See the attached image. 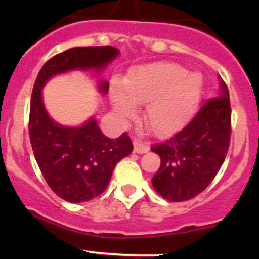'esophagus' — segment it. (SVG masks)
I'll return each mask as SVG.
<instances>
[{"instance_id":"1","label":"esophagus","mask_w":259,"mask_h":259,"mask_svg":"<svg viewBox=\"0 0 259 259\" xmlns=\"http://www.w3.org/2000/svg\"><path fill=\"white\" fill-rule=\"evenodd\" d=\"M133 144H134V153L145 154V153H148V151H149V146L144 144L142 140L135 139L134 142H133Z\"/></svg>"}]
</instances>
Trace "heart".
Segmentation results:
<instances>
[{
    "label": "heart",
    "mask_w": 259,
    "mask_h": 259,
    "mask_svg": "<svg viewBox=\"0 0 259 259\" xmlns=\"http://www.w3.org/2000/svg\"><path fill=\"white\" fill-rule=\"evenodd\" d=\"M203 91L202 76L177 64H156L127 75L111 89V105L121 120L145 103L144 119L156 135L179 130L197 110Z\"/></svg>",
    "instance_id": "heart-1"
}]
</instances>
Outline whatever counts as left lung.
I'll list each match as a JSON object with an SVG mask.
<instances>
[{"instance_id": "left-lung-1", "label": "left lung", "mask_w": 259, "mask_h": 259, "mask_svg": "<svg viewBox=\"0 0 259 259\" xmlns=\"http://www.w3.org/2000/svg\"><path fill=\"white\" fill-rule=\"evenodd\" d=\"M231 140V103L219 77L217 98L207 101L178 134L151 151L160 168L151 179L155 192L170 202H184L202 193L221 169Z\"/></svg>"}]
</instances>
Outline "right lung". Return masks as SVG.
Here are the masks:
<instances>
[{"mask_svg":"<svg viewBox=\"0 0 259 259\" xmlns=\"http://www.w3.org/2000/svg\"><path fill=\"white\" fill-rule=\"evenodd\" d=\"M113 46L72 48L42 66L35 81L30 108V140L35 159L49 187L70 203L91 200L108 187L115 165L133 151L126 134L105 137L95 116L77 126L59 124L44 104L42 89L52 77L71 71L101 74L119 56ZM98 91L106 95L109 82L98 80Z\"/></svg>","mask_w":259,"mask_h":259,"instance_id":"obj_1","label":"right lung"}]
</instances>
